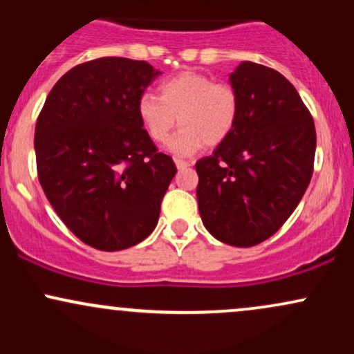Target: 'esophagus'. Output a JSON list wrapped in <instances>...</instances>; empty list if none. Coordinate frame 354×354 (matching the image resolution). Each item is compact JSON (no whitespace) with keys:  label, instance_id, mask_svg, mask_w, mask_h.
Returning <instances> with one entry per match:
<instances>
[{"label":"esophagus","instance_id":"esophagus-1","mask_svg":"<svg viewBox=\"0 0 354 354\" xmlns=\"http://www.w3.org/2000/svg\"><path fill=\"white\" fill-rule=\"evenodd\" d=\"M174 165H176L178 169H186L188 166H191L189 161H185V160H174Z\"/></svg>","mask_w":354,"mask_h":354}]
</instances>
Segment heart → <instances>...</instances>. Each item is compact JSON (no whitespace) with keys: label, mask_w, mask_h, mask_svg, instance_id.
<instances>
[{"label":"heart","mask_w":354,"mask_h":354,"mask_svg":"<svg viewBox=\"0 0 354 354\" xmlns=\"http://www.w3.org/2000/svg\"><path fill=\"white\" fill-rule=\"evenodd\" d=\"M136 113L146 135L158 145L166 143L180 123L183 128L169 148L176 154H191L203 145L223 143L233 133L239 96L228 83H214L196 71H181L161 81L158 96H141Z\"/></svg>","instance_id":"heart-1"}]
</instances>
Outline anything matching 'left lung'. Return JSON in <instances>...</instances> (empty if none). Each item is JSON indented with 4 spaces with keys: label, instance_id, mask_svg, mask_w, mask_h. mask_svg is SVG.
Here are the masks:
<instances>
[{
    "label": "left lung",
    "instance_id": "1",
    "mask_svg": "<svg viewBox=\"0 0 354 354\" xmlns=\"http://www.w3.org/2000/svg\"><path fill=\"white\" fill-rule=\"evenodd\" d=\"M239 115L233 133L196 163L203 225L219 241L248 248L284 225L311 181L316 129L281 73L243 61L231 73Z\"/></svg>",
    "mask_w": 354,
    "mask_h": 354
}]
</instances>
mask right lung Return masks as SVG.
Here are the masks:
<instances>
[{
	"label": "right lung",
	"mask_w": 354,
	"mask_h": 354,
	"mask_svg": "<svg viewBox=\"0 0 354 354\" xmlns=\"http://www.w3.org/2000/svg\"><path fill=\"white\" fill-rule=\"evenodd\" d=\"M158 75L146 61L115 56L81 63L53 86L36 121L44 194L68 230L96 250L148 238L176 174L136 113Z\"/></svg>",
	"instance_id": "right-lung-1"
}]
</instances>
